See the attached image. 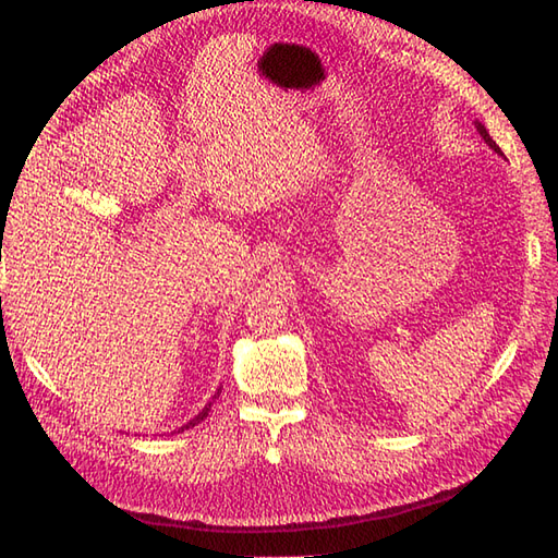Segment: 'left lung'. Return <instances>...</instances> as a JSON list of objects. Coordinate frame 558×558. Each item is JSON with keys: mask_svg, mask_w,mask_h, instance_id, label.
Listing matches in <instances>:
<instances>
[{"mask_svg": "<svg viewBox=\"0 0 558 558\" xmlns=\"http://www.w3.org/2000/svg\"><path fill=\"white\" fill-rule=\"evenodd\" d=\"M474 124H476V132H478V134H481V138H483V141H485V143H488V146H490V148H493V150H495V153H497V155H502V157H505V153H502V150H499V146H497V143H495V141H493V136H490V134H488V130H485V126H483V124H481V122H478V120H476V122H474Z\"/></svg>", "mask_w": 558, "mask_h": 558, "instance_id": "8db88e82", "label": "left lung"}]
</instances>
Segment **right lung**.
<instances>
[{"label":"right lung","instance_id":"add662e5","mask_svg":"<svg viewBox=\"0 0 558 558\" xmlns=\"http://www.w3.org/2000/svg\"><path fill=\"white\" fill-rule=\"evenodd\" d=\"M219 393H221V389H217V393H214V396H211V401H209V403H207V405H205L203 410H199V412H197V415H195V417H193V420H191L189 424H183V426L179 428V432H185V428H191V426H195V424H199V422H203V420H205V417L209 415V410H211V403H214V398H219Z\"/></svg>","mask_w":558,"mask_h":558}]
</instances>
